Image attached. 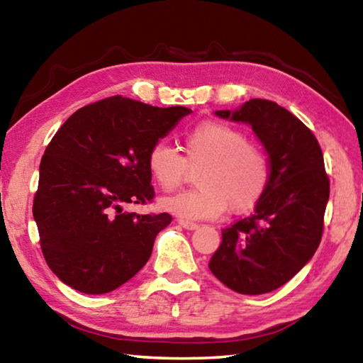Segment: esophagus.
Here are the masks:
<instances>
[{"label": "esophagus", "instance_id": "esophagus-1", "mask_svg": "<svg viewBox=\"0 0 363 363\" xmlns=\"http://www.w3.org/2000/svg\"><path fill=\"white\" fill-rule=\"evenodd\" d=\"M179 225H182L184 228H187V230H195V228H199V223H195V222H189V220H182V219H179Z\"/></svg>", "mask_w": 363, "mask_h": 363}]
</instances>
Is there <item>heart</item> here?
<instances>
[{
	"mask_svg": "<svg viewBox=\"0 0 363 363\" xmlns=\"http://www.w3.org/2000/svg\"><path fill=\"white\" fill-rule=\"evenodd\" d=\"M147 169L163 192H173L199 171V187L162 200V208L182 220L216 219L230 209L247 213L267 194L272 162L260 144L223 122H203L184 138V155L167 143L147 154Z\"/></svg>",
	"mask_w": 363,
	"mask_h": 363,
	"instance_id": "heart-1",
	"label": "heart"
}]
</instances>
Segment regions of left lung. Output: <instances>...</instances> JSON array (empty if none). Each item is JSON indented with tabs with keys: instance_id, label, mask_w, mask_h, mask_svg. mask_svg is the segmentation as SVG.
I'll use <instances>...</instances> for the list:
<instances>
[{
	"instance_id": "obj_1",
	"label": "left lung",
	"mask_w": 363,
	"mask_h": 363,
	"mask_svg": "<svg viewBox=\"0 0 363 363\" xmlns=\"http://www.w3.org/2000/svg\"><path fill=\"white\" fill-rule=\"evenodd\" d=\"M219 117L249 123L272 162V179L254 213L222 230L209 269L232 291L260 295L284 286L320 245L330 195L324 155L300 118L269 100L254 98Z\"/></svg>"
}]
</instances>
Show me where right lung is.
Returning a JSON list of instances; mask_svg holds the SVG:
<instances>
[{
  "mask_svg": "<svg viewBox=\"0 0 363 363\" xmlns=\"http://www.w3.org/2000/svg\"><path fill=\"white\" fill-rule=\"evenodd\" d=\"M184 106L157 108L122 95L77 109L52 138L33 200L49 268L82 294H108L146 265L168 213H127L154 200L147 154Z\"/></svg>",
  "mask_w": 363,
  "mask_h": 363,
  "instance_id": "right-lung-1",
  "label": "right lung"
}]
</instances>
